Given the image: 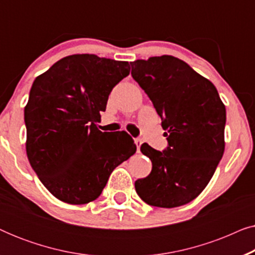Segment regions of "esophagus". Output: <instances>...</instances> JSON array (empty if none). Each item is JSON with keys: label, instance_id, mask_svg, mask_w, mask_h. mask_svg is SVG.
<instances>
[{"label": "esophagus", "instance_id": "esophagus-1", "mask_svg": "<svg viewBox=\"0 0 255 255\" xmlns=\"http://www.w3.org/2000/svg\"><path fill=\"white\" fill-rule=\"evenodd\" d=\"M134 144H135V146H137V151H138V152L140 151V146H141V144H142L141 139H139V138L134 139Z\"/></svg>", "mask_w": 255, "mask_h": 255}]
</instances>
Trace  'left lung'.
I'll use <instances>...</instances> for the list:
<instances>
[{
	"label": "left lung",
	"instance_id": "left-lung-1",
	"mask_svg": "<svg viewBox=\"0 0 255 255\" xmlns=\"http://www.w3.org/2000/svg\"><path fill=\"white\" fill-rule=\"evenodd\" d=\"M132 78L162 121L168 147L141 145L152 172L135 181L146 203L175 208L195 200L211 180L223 154L226 110L211 81L172 55L131 62Z\"/></svg>",
	"mask_w": 255,
	"mask_h": 255
}]
</instances>
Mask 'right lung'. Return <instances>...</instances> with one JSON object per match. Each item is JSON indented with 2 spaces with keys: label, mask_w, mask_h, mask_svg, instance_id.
I'll list each match as a JSON object with an SVG mask.
<instances>
[{
  "label": "right lung",
  "mask_w": 255,
  "mask_h": 255,
  "mask_svg": "<svg viewBox=\"0 0 255 255\" xmlns=\"http://www.w3.org/2000/svg\"><path fill=\"white\" fill-rule=\"evenodd\" d=\"M130 74L128 61L73 54L37 76L24 108L26 154L46 189L65 203L96 200L110 174L135 153L128 133L97 128L115 86Z\"/></svg>",
  "instance_id": "right-lung-1"
}]
</instances>
